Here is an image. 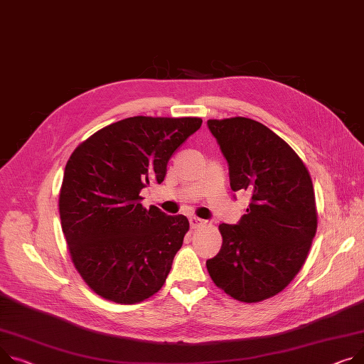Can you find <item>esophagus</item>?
<instances>
[{"label": "esophagus", "instance_id": "1", "mask_svg": "<svg viewBox=\"0 0 364 364\" xmlns=\"http://www.w3.org/2000/svg\"><path fill=\"white\" fill-rule=\"evenodd\" d=\"M188 221H190V228H191V230H195V228H198V227H200V225L205 224V221L199 220V218H196V216H191Z\"/></svg>", "mask_w": 364, "mask_h": 364}]
</instances>
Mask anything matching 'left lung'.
<instances>
[{
  "label": "left lung",
  "mask_w": 364,
  "mask_h": 364,
  "mask_svg": "<svg viewBox=\"0 0 364 364\" xmlns=\"http://www.w3.org/2000/svg\"><path fill=\"white\" fill-rule=\"evenodd\" d=\"M208 129L228 164L231 190L247 191L250 203L237 224L220 225L223 246L206 268L228 296L262 301L282 291L307 257L318 227L311 178L297 154L259 121L208 119Z\"/></svg>",
  "instance_id": "8db88e82"
}]
</instances>
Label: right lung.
I'll use <instances>...</instances> for the list:
<instances>
[{
	"instance_id": "1",
	"label": "right lung",
	"mask_w": 364,
	"mask_h": 364,
	"mask_svg": "<svg viewBox=\"0 0 364 364\" xmlns=\"http://www.w3.org/2000/svg\"><path fill=\"white\" fill-rule=\"evenodd\" d=\"M200 126L191 117H130L71 154L60 191L61 227L73 263L98 296L134 304L164 285L188 220L144 209L140 190L164 181L169 158Z\"/></svg>"
}]
</instances>
